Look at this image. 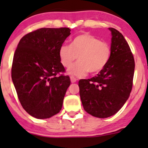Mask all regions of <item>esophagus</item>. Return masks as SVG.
Masks as SVG:
<instances>
[{
    "label": "esophagus",
    "mask_w": 148,
    "mask_h": 148,
    "mask_svg": "<svg viewBox=\"0 0 148 148\" xmlns=\"http://www.w3.org/2000/svg\"><path fill=\"white\" fill-rule=\"evenodd\" d=\"M70 79H71V83H74L77 82V79H76L74 76H70Z\"/></svg>",
    "instance_id": "obj_1"
}]
</instances>
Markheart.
Returning a JSON list of instances; mask_svg holds the SVG:
<instances>
[{
  "instance_id": "obj_1",
  "label": "heart",
  "mask_w": 148,
  "mask_h": 148,
  "mask_svg": "<svg viewBox=\"0 0 148 148\" xmlns=\"http://www.w3.org/2000/svg\"><path fill=\"white\" fill-rule=\"evenodd\" d=\"M110 56V44L89 34L78 35L71 46L64 44L59 50V60L64 68H69L78 57L79 62L68 70L69 74L77 77H84L88 72L96 74L102 71Z\"/></svg>"
}]
</instances>
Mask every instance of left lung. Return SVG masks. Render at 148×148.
<instances>
[{
    "instance_id": "8db88e82",
    "label": "left lung",
    "mask_w": 148,
    "mask_h": 148,
    "mask_svg": "<svg viewBox=\"0 0 148 148\" xmlns=\"http://www.w3.org/2000/svg\"><path fill=\"white\" fill-rule=\"evenodd\" d=\"M111 56L108 64L96 77L79 81L84 109L99 118L114 115L129 98L133 84L135 60L123 35L114 28Z\"/></svg>"
}]
</instances>
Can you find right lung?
<instances>
[{"label":"right lung","mask_w":148,"mask_h":148,"mask_svg":"<svg viewBox=\"0 0 148 148\" xmlns=\"http://www.w3.org/2000/svg\"><path fill=\"white\" fill-rule=\"evenodd\" d=\"M69 28H41L26 34L18 44L11 77L23 108L32 117L46 119L61 111L70 79L59 57L71 34Z\"/></svg>","instance_id":"right-lung-1"}]
</instances>
